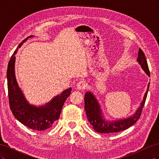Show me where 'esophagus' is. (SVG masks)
Here are the masks:
<instances>
[{
    "label": "esophagus",
    "mask_w": 159,
    "mask_h": 159,
    "mask_svg": "<svg viewBox=\"0 0 159 159\" xmlns=\"http://www.w3.org/2000/svg\"><path fill=\"white\" fill-rule=\"evenodd\" d=\"M87 85H88V84L85 81L81 80V81H79L78 84H77L76 88L78 89H85L86 88H87Z\"/></svg>",
    "instance_id": "1"
}]
</instances>
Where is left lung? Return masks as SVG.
Here are the masks:
<instances>
[{
	"label": "left lung",
	"instance_id": "1",
	"mask_svg": "<svg viewBox=\"0 0 159 159\" xmlns=\"http://www.w3.org/2000/svg\"><path fill=\"white\" fill-rule=\"evenodd\" d=\"M137 61L141 66L143 71L145 72L148 76L150 77L146 57L141 48L139 50L138 58ZM149 84L150 83L148 84L147 89L145 95H144L143 101L134 113L127 118L114 120V121L113 120L109 121V120H107L105 117H104L102 109L101 108L97 98L90 91H87L84 96V109L85 110L88 121L92 125L93 129L95 131L99 133H114L122 131L123 130H125L133 125L140 118L142 109L147 99Z\"/></svg>",
	"mask_w": 159,
	"mask_h": 159
}]
</instances>
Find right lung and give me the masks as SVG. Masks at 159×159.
<instances>
[{
    "mask_svg": "<svg viewBox=\"0 0 159 159\" xmlns=\"http://www.w3.org/2000/svg\"><path fill=\"white\" fill-rule=\"evenodd\" d=\"M30 36L24 40L17 49L14 52L8 62L7 69V84L8 91V99L10 107L15 118L23 125L36 131H44L50 128L55 121L58 120L62 107L70 93L71 88L66 89L64 91L53 98L47 103L36 106L30 104L25 98L22 91L19 87L15 75V54L18 48Z\"/></svg>",
    "mask_w": 159,
    "mask_h": 159,
    "instance_id": "add662e5",
    "label": "right lung"
}]
</instances>
